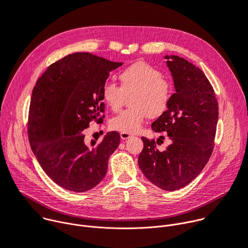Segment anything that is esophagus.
<instances>
[{
    "mask_svg": "<svg viewBox=\"0 0 248 248\" xmlns=\"http://www.w3.org/2000/svg\"><path fill=\"white\" fill-rule=\"evenodd\" d=\"M120 137H121V139H122L123 140H128V139L132 138L133 135H131V134H129V133H126V132H121V133H120Z\"/></svg>",
    "mask_w": 248,
    "mask_h": 248,
    "instance_id": "obj_1",
    "label": "esophagus"
}]
</instances>
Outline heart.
<instances>
[{"mask_svg": "<svg viewBox=\"0 0 248 248\" xmlns=\"http://www.w3.org/2000/svg\"><path fill=\"white\" fill-rule=\"evenodd\" d=\"M120 86L106 82L102 88V98L113 111H118L130 97L131 108L123 110L110 120L113 130L134 134L148 118H158L166 113L170 105L173 89L164 78L161 71L144 61H138L119 74Z\"/></svg>", "mask_w": 248, "mask_h": 248, "instance_id": "heart-1", "label": "heart"}]
</instances>
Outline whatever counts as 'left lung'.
<instances>
[{"label": "left lung", "mask_w": 248, "mask_h": 248, "mask_svg": "<svg viewBox=\"0 0 248 248\" xmlns=\"http://www.w3.org/2000/svg\"><path fill=\"white\" fill-rule=\"evenodd\" d=\"M175 93L169 109L152 123L166 132L170 144L165 150L157 141L141 138L139 166L146 178L167 191L189 184L204 168L214 147L218 103L209 80L198 67L178 56H166Z\"/></svg>", "instance_id": "left-lung-1"}]
</instances>
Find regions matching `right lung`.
I'll return each mask as SVG.
<instances>
[{"instance_id": "obj_1", "label": "right lung", "mask_w": 248, "mask_h": 248, "mask_svg": "<svg viewBox=\"0 0 248 248\" xmlns=\"http://www.w3.org/2000/svg\"><path fill=\"white\" fill-rule=\"evenodd\" d=\"M122 63L77 52L51 64L31 97L28 138L46 173L61 187L85 192L105 177L109 156L120 143L117 132L100 142H84L91 121L105 117L102 88L108 73Z\"/></svg>"}]
</instances>
